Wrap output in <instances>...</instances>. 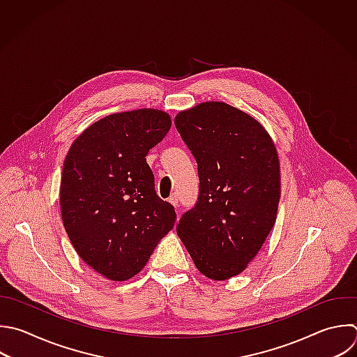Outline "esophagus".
Wrapping results in <instances>:
<instances>
[{"instance_id":"esophagus-1","label":"esophagus","mask_w":357,"mask_h":357,"mask_svg":"<svg viewBox=\"0 0 357 357\" xmlns=\"http://www.w3.org/2000/svg\"><path fill=\"white\" fill-rule=\"evenodd\" d=\"M169 202L173 205V206H178V197H177V194H172L170 197H169Z\"/></svg>"}]
</instances>
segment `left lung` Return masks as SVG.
I'll use <instances>...</instances> for the list:
<instances>
[{
	"mask_svg": "<svg viewBox=\"0 0 357 357\" xmlns=\"http://www.w3.org/2000/svg\"><path fill=\"white\" fill-rule=\"evenodd\" d=\"M198 165L195 205L177 234L201 273L213 280L238 275L272 230L280 198L276 148L247 113L205 102L174 119Z\"/></svg>",
	"mask_w": 357,
	"mask_h": 357,
	"instance_id": "left-lung-1",
	"label": "left lung"
}]
</instances>
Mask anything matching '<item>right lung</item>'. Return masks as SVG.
<instances>
[{"label":"right lung","mask_w":357,"mask_h":357,"mask_svg":"<svg viewBox=\"0 0 357 357\" xmlns=\"http://www.w3.org/2000/svg\"><path fill=\"white\" fill-rule=\"evenodd\" d=\"M170 127L162 110L110 114L88 127L64 160L66 231L82 261L110 280L137 275L174 226V206L156 194L146 163Z\"/></svg>","instance_id":"1"}]
</instances>
